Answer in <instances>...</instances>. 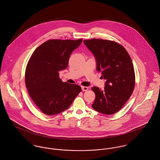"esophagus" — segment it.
<instances>
[{"label": "esophagus", "instance_id": "34e87169", "mask_svg": "<svg viewBox=\"0 0 160 160\" xmlns=\"http://www.w3.org/2000/svg\"><path fill=\"white\" fill-rule=\"evenodd\" d=\"M88 90V88L86 87V86H82V91L85 92L87 91Z\"/></svg>", "mask_w": 160, "mask_h": 160}]
</instances>
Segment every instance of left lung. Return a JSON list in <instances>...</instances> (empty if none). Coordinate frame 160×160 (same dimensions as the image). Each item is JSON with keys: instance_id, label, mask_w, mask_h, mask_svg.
<instances>
[{"instance_id": "1", "label": "left lung", "mask_w": 160, "mask_h": 160, "mask_svg": "<svg viewBox=\"0 0 160 160\" xmlns=\"http://www.w3.org/2000/svg\"><path fill=\"white\" fill-rule=\"evenodd\" d=\"M84 43L93 53L97 70L105 79V87H93L95 94L92 108L103 114H114L129 100L135 86V72L132 60L125 48L108 40L92 39Z\"/></svg>"}]
</instances>
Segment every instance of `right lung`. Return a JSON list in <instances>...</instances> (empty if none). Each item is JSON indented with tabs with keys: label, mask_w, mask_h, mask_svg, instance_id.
Segmentation results:
<instances>
[{
	"label": "right lung",
	"mask_w": 160,
	"mask_h": 160,
	"mask_svg": "<svg viewBox=\"0 0 160 160\" xmlns=\"http://www.w3.org/2000/svg\"><path fill=\"white\" fill-rule=\"evenodd\" d=\"M82 42V39H51L39 46L30 57L25 84L43 113L52 116L66 110L81 91L77 84L62 82L58 72L67 68L71 53Z\"/></svg>",
	"instance_id": "obj_1"
}]
</instances>
